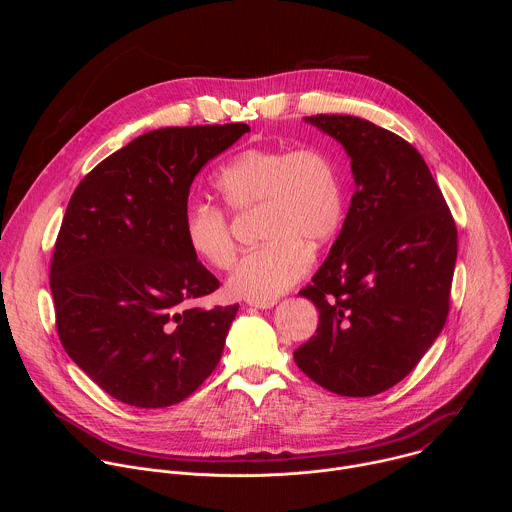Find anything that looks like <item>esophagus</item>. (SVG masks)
I'll use <instances>...</instances> for the list:
<instances>
[{
  "mask_svg": "<svg viewBox=\"0 0 512 512\" xmlns=\"http://www.w3.org/2000/svg\"><path fill=\"white\" fill-rule=\"evenodd\" d=\"M247 304L253 308H259V310H267L275 304V300H247Z\"/></svg>",
  "mask_w": 512,
  "mask_h": 512,
  "instance_id": "obj_1",
  "label": "esophagus"
}]
</instances>
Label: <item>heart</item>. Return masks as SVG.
Instances as JSON below:
<instances>
[{
    "label": "heart",
    "mask_w": 512,
    "mask_h": 512,
    "mask_svg": "<svg viewBox=\"0 0 512 512\" xmlns=\"http://www.w3.org/2000/svg\"><path fill=\"white\" fill-rule=\"evenodd\" d=\"M214 190L233 212L257 208L263 243L237 263L229 289L247 300H273L310 265L308 249L326 245L344 218V184L336 160L320 145L247 148L214 176ZM190 251L216 269H229L237 255L223 208L192 202L184 212Z\"/></svg>",
    "instance_id": "b5f03b06"
}]
</instances>
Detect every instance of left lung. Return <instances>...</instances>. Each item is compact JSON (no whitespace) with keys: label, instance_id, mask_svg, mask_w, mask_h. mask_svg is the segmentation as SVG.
Instances as JSON below:
<instances>
[{"label":"left lung","instance_id":"left-lung-1","mask_svg":"<svg viewBox=\"0 0 512 512\" xmlns=\"http://www.w3.org/2000/svg\"><path fill=\"white\" fill-rule=\"evenodd\" d=\"M306 121L344 145L356 190L330 255L300 291L320 320L294 360L330 393L373 397L403 381L440 336L458 229L409 141L352 115Z\"/></svg>","mask_w":512,"mask_h":512}]
</instances>
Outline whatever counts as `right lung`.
<instances>
[{
  "instance_id": "1",
  "label": "right lung",
  "mask_w": 512,
  "mask_h": 512,
  "mask_svg": "<svg viewBox=\"0 0 512 512\" xmlns=\"http://www.w3.org/2000/svg\"><path fill=\"white\" fill-rule=\"evenodd\" d=\"M247 131L245 123L148 131L70 196L50 263L56 332L121 403L176 405L221 360L239 304L186 308L221 281L190 251L182 223L196 174Z\"/></svg>"
}]
</instances>
